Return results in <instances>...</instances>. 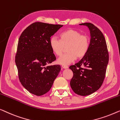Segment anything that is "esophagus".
Segmentation results:
<instances>
[{
  "label": "esophagus",
  "instance_id": "esophagus-1",
  "mask_svg": "<svg viewBox=\"0 0 120 120\" xmlns=\"http://www.w3.org/2000/svg\"><path fill=\"white\" fill-rule=\"evenodd\" d=\"M62 67L64 69H66V68H68V66H66V65H62Z\"/></svg>",
  "mask_w": 120,
  "mask_h": 120
}]
</instances>
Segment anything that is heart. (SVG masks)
<instances>
[{"label": "heart", "mask_w": 120, "mask_h": 120, "mask_svg": "<svg viewBox=\"0 0 120 120\" xmlns=\"http://www.w3.org/2000/svg\"><path fill=\"white\" fill-rule=\"evenodd\" d=\"M49 43L52 52L57 56L61 55L67 46V53L59 58L57 62L62 65H67L73 62L76 58H82L86 54L90 48V40L87 35L70 29L60 34V40L56 36H52Z\"/></svg>", "instance_id": "1"}]
</instances>
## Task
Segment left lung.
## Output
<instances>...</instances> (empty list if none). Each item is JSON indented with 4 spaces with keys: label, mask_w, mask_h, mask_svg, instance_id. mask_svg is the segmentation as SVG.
<instances>
[{
    "label": "left lung",
    "mask_w": 120,
    "mask_h": 120,
    "mask_svg": "<svg viewBox=\"0 0 120 120\" xmlns=\"http://www.w3.org/2000/svg\"><path fill=\"white\" fill-rule=\"evenodd\" d=\"M79 25L86 26L90 30V48L80 61L70 67L73 73L70 85L75 94L84 96L96 92L102 85L109 54L105 38L98 28L91 23Z\"/></svg>",
    "instance_id": "left-lung-1"
}]
</instances>
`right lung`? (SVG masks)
Returning <instances> with one entry per match:
<instances>
[{
    "instance_id": "add662e5",
    "label": "right lung",
    "mask_w": 120,
    "mask_h": 120,
    "mask_svg": "<svg viewBox=\"0 0 120 120\" xmlns=\"http://www.w3.org/2000/svg\"><path fill=\"white\" fill-rule=\"evenodd\" d=\"M62 26L35 22L19 37L15 62L20 82L30 93L36 96L46 94L59 73L60 65H48L56 59L49 41Z\"/></svg>"
}]
</instances>
